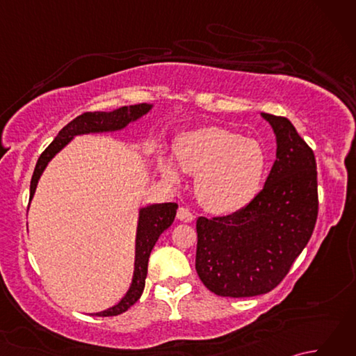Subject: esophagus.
Returning a JSON list of instances; mask_svg holds the SVG:
<instances>
[{
	"label": "esophagus",
	"mask_w": 356,
	"mask_h": 356,
	"mask_svg": "<svg viewBox=\"0 0 356 356\" xmlns=\"http://www.w3.org/2000/svg\"><path fill=\"white\" fill-rule=\"evenodd\" d=\"M177 218L180 222H193V218H194V216H193V213L188 208H184V207H180L179 209H177Z\"/></svg>",
	"instance_id": "1"
}]
</instances>
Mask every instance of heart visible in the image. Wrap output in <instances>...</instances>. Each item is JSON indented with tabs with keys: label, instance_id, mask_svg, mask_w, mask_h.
Returning a JSON list of instances; mask_svg holds the SVG:
<instances>
[{
	"label": "heart",
	"instance_id": "1",
	"mask_svg": "<svg viewBox=\"0 0 356 356\" xmlns=\"http://www.w3.org/2000/svg\"><path fill=\"white\" fill-rule=\"evenodd\" d=\"M176 156L180 168L197 176L195 193L211 213L229 214L246 207L259 190L264 154L254 140L218 127H203L180 138ZM171 180H179L172 162L163 163Z\"/></svg>",
	"mask_w": 356,
	"mask_h": 356
}]
</instances>
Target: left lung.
I'll list each match as a JSON object with an SVG mask.
<instances>
[{
	"instance_id": "1",
	"label": "left lung",
	"mask_w": 356,
	"mask_h": 356,
	"mask_svg": "<svg viewBox=\"0 0 356 356\" xmlns=\"http://www.w3.org/2000/svg\"><path fill=\"white\" fill-rule=\"evenodd\" d=\"M261 116L277 138V159L263 190L237 213L199 217L195 223V270L220 297H255L277 287L307 245L318 216L312 148L289 119Z\"/></svg>"
}]
</instances>
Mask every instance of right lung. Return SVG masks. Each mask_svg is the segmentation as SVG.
<instances>
[{"label": "right lung", "instance_id": "right-lung-1", "mask_svg": "<svg viewBox=\"0 0 356 356\" xmlns=\"http://www.w3.org/2000/svg\"><path fill=\"white\" fill-rule=\"evenodd\" d=\"M153 105L149 104H138L130 107H120L113 111H88L74 118L72 122L67 124L61 131L58 133L50 145L42 151L35 166L32 182H30V200H32L38 180H40L45 166L59 153L74 136L88 134V133H104V131H118L122 130L133 120L142 118L151 110ZM177 211V203H156L142 208L139 211V223L138 234H136V259H134V274L130 289L125 293V297L119 301L116 306H113L107 311L97 312L93 315L97 316H115L128 311L136 301L140 298L145 287V278L148 270V259L151 249L154 248L159 236L168 229L174 222Z\"/></svg>", "mask_w": 356, "mask_h": 356}]
</instances>
